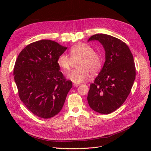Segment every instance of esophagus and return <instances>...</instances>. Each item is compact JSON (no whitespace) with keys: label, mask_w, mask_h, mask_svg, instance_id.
Here are the masks:
<instances>
[{"label":"esophagus","mask_w":151,"mask_h":151,"mask_svg":"<svg viewBox=\"0 0 151 151\" xmlns=\"http://www.w3.org/2000/svg\"><path fill=\"white\" fill-rule=\"evenodd\" d=\"M73 86L75 87V88H76V87H78V86H80V84H78V83H73Z\"/></svg>","instance_id":"34e87169"}]
</instances>
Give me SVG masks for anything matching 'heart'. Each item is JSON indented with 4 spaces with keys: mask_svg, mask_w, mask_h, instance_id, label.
I'll return each instance as SVG.
<instances>
[{
    "mask_svg": "<svg viewBox=\"0 0 151 151\" xmlns=\"http://www.w3.org/2000/svg\"><path fill=\"white\" fill-rule=\"evenodd\" d=\"M70 56L65 53L59 55L57 59L58 65L65 71L70 70L73 60L80 59L78 62L77 69L67 75L70 80L75 83H80L89 78L91 72L97 73L102 65V57L100 53L93 51L89 45L80 43L72 46L70 50Z\"/></svg>",
    "mask_w": 151,
    "mask_h": 151,
    "instance_id": "1",
    "label": "heart"
}]
</instances>
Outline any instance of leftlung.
<instances>
[{
  "label": "left lung",
  "mask_w": 151,
  "mask_h": 151,
  "mask_svg": "<svg viewBox=\"0 0 151 151\" xmlns=\"http://www.w3.org/2000/svg\"><path fill=\"white\" fill-rule=\"evenodd\" d=\"M105 51V62L94 83L90 84L88 101L99 113L106 114L119 108L129 96L136 76L133 55L121 40L106 34L91 36Z\"/></svg>",
  "instance_id": "1"
}]
</instances>
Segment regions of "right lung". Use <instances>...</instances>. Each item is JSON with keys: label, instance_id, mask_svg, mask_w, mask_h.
Here are the masks:
<instances>
[{"label": "right lung", "instance_id": "right-lung-1", "mask_svg": "<svg viewBox=\"0 0 151 151\" xmlns=\"http://www.w3.org/2000/svg\"><path fill=\"white\" fill-rule=\"evenodd\" d=\"M67 49L55 42L42 40L26 46L16 60L13 75L19 97L39 117L58 114L72 88L57 63L59 55Z\"/></svg>", "mask_w": 151, "mask_h": 151}]
</instances>
